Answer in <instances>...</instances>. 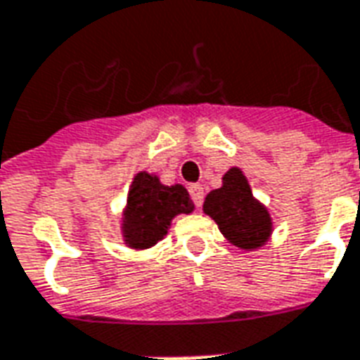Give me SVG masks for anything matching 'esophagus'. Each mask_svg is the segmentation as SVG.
Masks as SVG:
<instances>
[{"label": "esophagus", "mask_w": 360, "mask_h": 360, "mask_svg": "<svg viewBox=\"0 0 360 360\" xmlns=\"http://www.w3.org/2000/svg\"><path fill=\"white\" fill-rule=\"evenodd\" d=\"M188 193H191V198L194 200L196 207H200L202 202H204V188H202V185H191Z\"/></svg>", "instance_id": "esophagus-1"}]
</instances>
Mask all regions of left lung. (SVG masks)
I'll return each mask as SVG.
<instances>
[{
    "mask_svg": "<svg viewBox=\"0 0 360 360\" xmlns=\"http://www.w3.org/2000/svg\"><path fill=\"white\" fill-rule=\"evenodd\" d=\"M202 210L233 246L246 252L265 246L273 234V217L254 196L240 167H231L223 175L221 187L207 193Z\"/></svg>",
    "mask_w": 360,
    "mask_h": 360,
    "instance_id": "8db88e82",
    "label": "left lung"
}]
</instances>
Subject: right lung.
Segmentation results:
<instances>
[{"mask_svg": "<svg viewBox=\"0 0 360 360\" xmlns=\"http://www.w3.org/2000/svg\"><path fill=\"white\" fill-rule=\"evenodd\" d=\"M193 212L191 194L183 185H164L156 173L139 172L122 210V240L131 250H148L166 236L173 217Z\"/></svg>", "mask_w": 360, "mask_h": 360, "instance_id": "add662e5", "label": "right lung"}]
</instances>
